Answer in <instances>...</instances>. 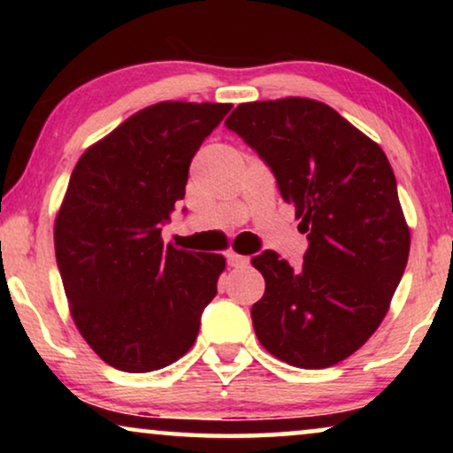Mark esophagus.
<instances>
[{
    "instance_id": "34e87169",
    "label": "esophagus",
    "mask_w": 453,
    "mask_h": 453,
    "mask_svg": "<svg viewBox=\"0 0 453 453\" xmlns=\"http://www.w3.org/2000/svg\"><path fill=\"white\" fill-rule=\"evenodd\" d=\"M226 264L231 265V268H243V265L250 264V257L247 256H239V253H226Z\"/></svg>"
}]
</instances>
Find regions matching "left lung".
Segmentation results:
<instances>
[{
    "label": "left lung",
    "instance_id": "1",
    "mask_svg": "<svg viewBox=\"0 0 453 453\" xmlns=\"http://www.w3.org/2000/svg\"><path fill=\"white\" fill-rule=\"evenodd\" d=\"M225 126L272 171L309 241L301 268L272 250L251 259L265 280L251 307L256 336L293 367H332L380 327L408 262L411 233L389 160L311 98L239 104Z\"/></svg>",
    "mask_w": 453,
    "mask_h": 453
}]
</instances>
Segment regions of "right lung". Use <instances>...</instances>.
I'll use <instances>...</instances> for the list:
<instances>
[{"label":"right lung","instance_id":"add662e5","mask_svg":"<svg viewBox=\"0 0 453 453\" xmlns=\"http://www.w3.org/2000/svg\"><path fill=\"white\" fill-rule=\"evenodd\" d=\"M233 104L158 103L88 148L55 220V257L76 321L111 367L148 373L194 346L225 257L160 233L189 165ZM185 212V210H183Z\"/></svg>","mask_w":453,"mask_h":453}]
</instances>
